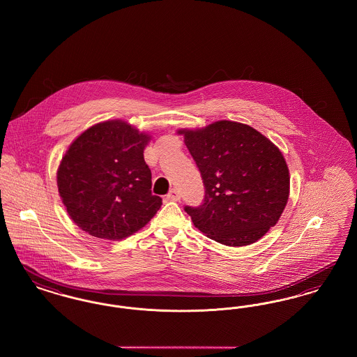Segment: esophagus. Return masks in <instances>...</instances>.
<instances>
[{
  "mask_svg": "<svg viewBox=\"0 0 357 357\" xmlns=\"http://www.w3.org/2000/svg\"><path fill=\"white\" fill-rule=\"evenodd\" d=\"M167 198L170 199V201H179L181 199V192H179V190H176V188H172L170 192L167 194Z\"/></svg>",
  "mask_w": 357,
  "mask_h": 357,
  "instance_id": "1",
  "label": "esophagus"
}]
</instances>
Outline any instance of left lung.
Segmentation results:
<instances>
[{
  "label": "left lung",
  "mask_w": 357,
  "mask_h": 357,
  "mask_svg": "<svg viewBox=\"0 0 357 357\" xmlns=\"http://www.w3.org/2000/svg\"><path fill=\"white\" fill-rule=\"evenodd\" d=\"M204 181V202L185 206L195 227L227 246L255 243L280 220L289 197L287 162L250 126L221 120L181 130Z\"/></svg>",
  "instance_id": "1"
}]
</instances>
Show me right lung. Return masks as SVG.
Segmentation results:
<instances>
[{
  "instance_id": "obj_1",
  "label": "right lung",
  "mask_w": 357,
  "mask_h": 357,
  "mask_svg": "<svg viewBox=\"0 0 357 357\" xmlns=\"http://www.w3.org/2000/svg\"><path fill=\"white\" fill-rule=\"evenodd\" d=\"M149 136L124 121L88 128L68 149L57 186L69 217L85 233L121 239L142 229L162 206L151 194V170L143 150Z\"/></svg>"
}]
</instances>
